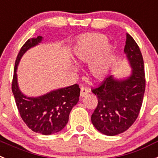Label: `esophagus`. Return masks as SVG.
<instances>
[{
	"label": "esophagus",
	"instance_id": "34e87169",
	"mask_svg": "<svg viewBox=\"0 0 158 158\" xmlns=\"http://www.w3.org/2000/svg\"><path fill=\"white\" fill-rule=\"evenodd\" d=\"M89 93V90L87 89V88H85V87L81 88V93H80L81 97H84V96H85Z\"/></svg>",
	"mask_w": 158,
	"mask_h": 158
}]
</instances>
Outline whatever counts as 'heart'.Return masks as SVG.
Wrapping results in <instances>:
<instances>
[{
  "label": "heart",
  "instance_id": "1",
  "mask_svg": "<svg viewBox=\"0 0 158 158\" xmlns=\"http://www.w3.org/2000/svg\"><path fill=\"white\" fill-rule=\"evenodd\" d=\"M107 39L101 34H89L81 36L73 48V58L78 65L89 64V75L97 81L107 77L110 70V58L113 49L107 45ZM73 70H76L71 66Z\"/></svg>",
  "mask_w": 158,
  "mask_h": 158
}]
</instances>
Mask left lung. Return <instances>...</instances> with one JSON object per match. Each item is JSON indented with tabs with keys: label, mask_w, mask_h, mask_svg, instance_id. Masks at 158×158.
<instances>
[{
	"label": "left lung",
	"mask_w": 158,
	"mask_h": 158,
	"mask_svg": "<svg viewBox=\"0 0 158 158\" xmlns=\"http://www.w3.org/2000/svg\"><path fill=\"white\" fill-rule=\"evenodd\" d=\"M124 53L131 68L129 76L117 78L110 75L92 89L98 99L92 123L97 131L107 136L123 133L135 123L144 96L143 58L139 46L129 34H127Z\"/></svg>",
	"instance_id": "left-lung-1"
}]
</instances>
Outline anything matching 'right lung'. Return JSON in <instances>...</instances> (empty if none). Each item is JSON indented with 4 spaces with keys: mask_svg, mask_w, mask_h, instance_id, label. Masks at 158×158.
I'll use <instances>...</instances> for the list:
<instances>
[{
    "mask_svg": "<svg viewBox=\"0 0 158 158\" xmlns=\"http://www.w3.org/2000/svg\"><path fill=\"white\" fill-rule=\"evenodd\" d=\"M43 40L42 36L29 39L20 49L15 63L12 90L19 115L26 125L36 133L50 135L65 127L71 110L79 100L81 89L75 84L38 96H28L22 93L18 84V65L23 54Z\"/></svg>",
    "mask_w": 158,
    "mask_h": 158,
    "instance_id": "right-lung-1",
    "label": "right lung"
}]
</instances>
